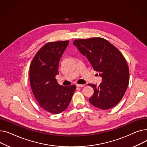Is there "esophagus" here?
<instances>
[{
	"instance_id": "esophagus-1",
	"label": "esophagus",
	"mask_w": 147,
	"mask_h": 147,
	"mask_svg": "<svg viewBox=\"0 0 147 147\" xmlns=\"http://www.w3.org/2000/svg\"><path fill=\"white\" fill-rule=\"evenodd\" d=\"M76 86L77 87H83L84 85H82V84H76Z\"/></svg>"
}]
</instances>
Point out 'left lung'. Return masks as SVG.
I'll list each match as a JSON object with an SVG mask.
<instances>
[{
    "label": "left lung",
    "instance_id": "8db88e82",
    "mask_svg": "<svg viewBox=\"0 0 147 147\" xmlns=\"http://www.w3.org/2000/svg\"><path fill=\"white\" fill-rule=\"evenodd\" d=\"M73 44L102 78L98 87L88 84L94 89L90 102L102 110L116 106L125 95L129 81V67L123 55L107 40L100 37L77 39Z\"/></svg>",
    "mask_w": 147,
    "mask_h": 147
}]
</instances>
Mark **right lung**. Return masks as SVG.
<instances>
[{"label": "right lung", "instance_id": "obj_1", "mask_svg": "<svg viewBox=\"0 0 147 147\" xmlns=\"http://www.w3.org/2000/svg\"><path fill=\"white\" fill-rule=\"evenodd\" d=\"M69 40L46 43L32 59L30 67L32 91L39 106L52 114L64 111L69 105L76 86L63 87L55 78L59 74L60 59Z\"/></svg>", "mask_w": 147, "mask_h": 147}]
</instances>
